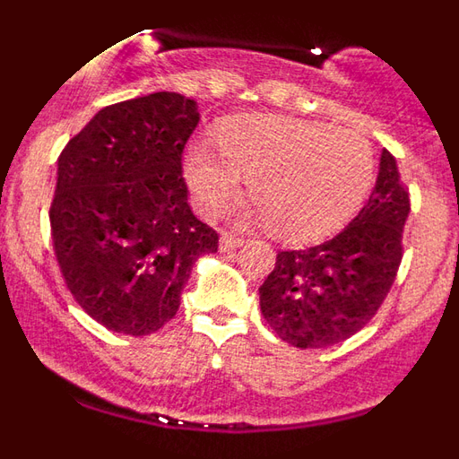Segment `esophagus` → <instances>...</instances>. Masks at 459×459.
Returning <instances> with one entry per match:
<instances>
[{
	"label": "esophagus",
	"instance_id": "34e87169",
	"mask_svg": "<svg viewBox=\"0 0 459 459\" xmlns=\"http://www.w3.org/2000/svg\"><path fill=\"white\" fill-rule=\"evenodd\" d=\"M243 243H246L243 238L232 237V234H222L221 243H218V246H221V253H230V250L238 248V246H243Z\"/></svg>",
	"mask_w": 459,
	"mask_h": 459
}]
</instances>
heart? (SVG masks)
I'll use <instances>...</instances> for the list:
<instances>
[{"instance_id":"b5f03b06","label":"heart","mask_w":459,"mask_h":459,"mask_svg":"<svg viewBox=\"0 0 459 459\" xmlns=\"http://www.w3.org/2000/svg\"><path fill=\"white\" fill-rule=\"evenodd\" d=\"M184 177L204 216L221 213L250 177L257 204L243 211V221L271 225L285 241L310 243L340 232L359 213L375 184V153L354 128L255 115L227 124L221 149L195 140Z\"/></svg>"}]
</instances>
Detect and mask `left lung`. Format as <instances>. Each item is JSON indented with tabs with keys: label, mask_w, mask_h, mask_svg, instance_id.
<instances>
[{
	"label": "left lung",
	"mask_w": 459,
	"mask_h": 459,
	"mask_svg": "<svg viewBox=\"0 0 459 459\" xmlns=\"http://www.w3.org/2000/svg\"><path fill=\"white\" fill-rule=\"evenodd\" d=\"M409 193L395 158L381 152L370 200L333 238L282 250L259 287V307L280 340L322 350L351 338L377 315L403 262Z\"/></svg>",
	"instance_id": "obj_1"
}]
</instances>
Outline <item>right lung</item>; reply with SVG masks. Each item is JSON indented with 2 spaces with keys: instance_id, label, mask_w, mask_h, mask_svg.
I'll return each instance as SVG.
<instances>
[{
  "instance_id": "obj_1",
  "label": "right lung",
  "mask_w": 459,
  "mask_h": 459,
  "mask_svg": "<svg viewBox=\"0 0 459 459\" xmlns=\"http://www.w3.org/2000/svg\"><path fill=\"white\" fill-rule=\"evenodd\" d=\"M197 124L193 99L156 91L103 108L59 156L50 206L56 262L80 307L115 333L163 328L195 262L218 250L181 177Z\"/></svg>"
}]
</instances>
